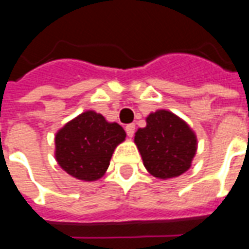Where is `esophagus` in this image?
I'll use <instances>...</instances> for the list:
<instances>
[{
  "label": "esophagus",
  "instance_id": "esophagus-1",
  "mask_svg": "<svg viewBox=\"0 0 249 249\" xmlns=\"http://www.w3.org/2000/svg\"><path fill=\"white\" fill-rule=\"evenodd\" d=\"M135 124H129L125 126V132H126L128 137H133V135H135Z\"/></svg>",
  "mask_w": 249,
  "mask_h": 249
}]
</instances>
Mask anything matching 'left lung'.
<instances>
[{
    "label": "left lung",
    "mask_w": 249,
    "mask_h": 249,
    "mask_svg": "<svg viewBox=\"0 0 249 249\" xmlns=\"http://www.w3.org/2000/svg\"><path fill=\"white\" fill-rule=\"evenodd\" d=\"M145 121V128L135 133V144L146 171L162 180L187 172L197 151V137L192 128L165 109L149 113Z\"/></svg>",
    "instance_id": "1"
}]
</instances>
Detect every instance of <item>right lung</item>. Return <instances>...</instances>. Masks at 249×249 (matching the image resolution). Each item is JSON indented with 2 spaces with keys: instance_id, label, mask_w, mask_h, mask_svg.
Returning a JSON list of instances; mask_svg holds the SVG:
<instances>
[{
  "instance_id": "obj_1",
  "label": "right lung",
  "mask_w": 249,
  "mask_h": 249,
  "mask_svg": "<svg viewBox=\"0 0 249 249\" xmlns=\"http://www.w3.org/2000/svg\"><path fill=\"white\" fill-rule=\"evenodd\" d=\"M125 137L121 125L109 123L94 110H87L57 132L54 156L71 178L96 181L107 172L114 149Z\"/></svg>"
}]
</instances>
